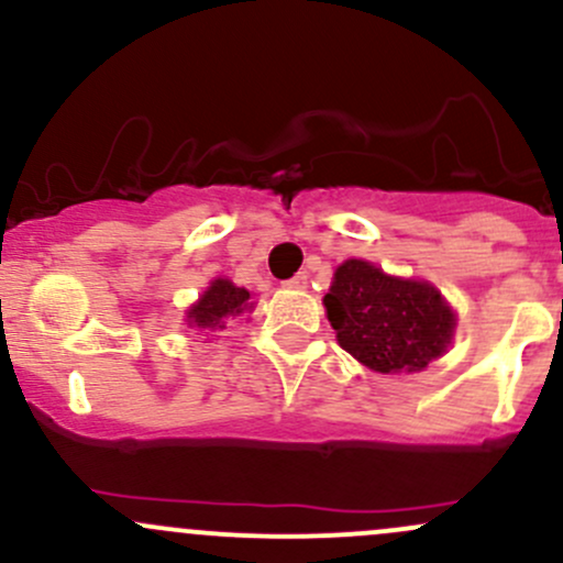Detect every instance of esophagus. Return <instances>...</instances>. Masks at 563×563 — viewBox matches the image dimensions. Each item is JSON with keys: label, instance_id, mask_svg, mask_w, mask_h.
Returning <instances> with one entry per match:
<instances>
[{"label": "esophagus", "instance_id": "34e87169", "mask_svg": "<svg viewBox=\"0 0 563 563\" xmlns=\"http://www.w3.org/2000/svg\"><path fill=\"white\" fill-rule=\"evenodd\" d=\"M306 284H308V274H306V271H300V274H295L292 279L284 282V287H289V289H306Z\"/></svg>", "mask_w": 563, "mask_h": 563}]
</instances>
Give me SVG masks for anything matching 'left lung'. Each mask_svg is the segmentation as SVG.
I'll use <instances>...</instances> for the list:
<instances>
[{"instance_id": "8db88e82", "label": "left lung", "mask_w": 563, "mask_h": 563, "mask_svg": "<svg viewBox=\"0 0 563 563\" xmlns=\"http://www.w3.org/2000/svg\"><path fill=\"white\" fill-rule=\"evenodd\" d=\"M324 306L338 343L376 373L424 371L456 324L432 284L395 279L365 260L338 265Z\"/></svg>"}]
</instances>
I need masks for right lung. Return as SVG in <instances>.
I'll return each mask as SVG.
<instances>
[{"label":"right lung","instance_id":"right-lung-1","mask_svg":"<svg viewBox=\"0 0 563 563\" xmlns=\"http://www.w3.org/2000/svg\"><path fill=\"white\" fill-rule=\"evenodd\" d=\"M250 303V292L244 287H235L233 282L217 279L211 282V287L203 292V298L187 311V322L190 328L198 330H214L225 328V319L235 317V313H244Z\"/></svg>","mask_w":563,"mask_h":563}]
</instances>
